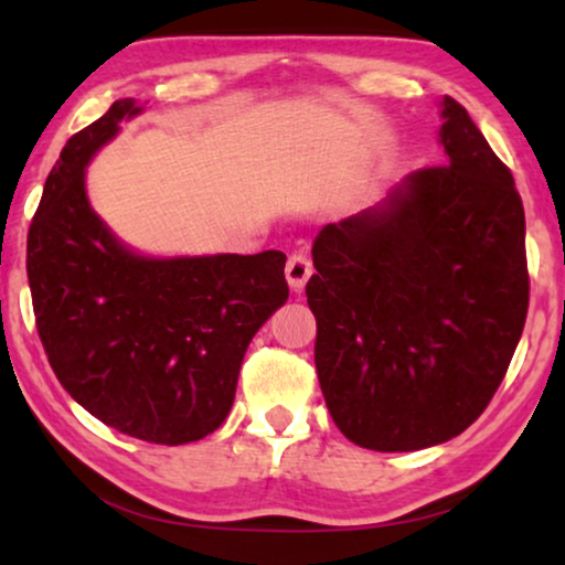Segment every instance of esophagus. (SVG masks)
I'll list each match as a JSON object with an SVG mask.
<instances>
[{
	"label": "esophagus",
	"mask_w": 565,
	"mask_h": 565,
	"mask_svg": "<svg viewBox=\"0 0 565 565\" xmlns=\"http://www.w3.org/2000/svg\"><path fill=\"white\" fill-rule=\"evenodd\" d=\"M311 271H315V266H311V258L307 254H291L289 262H286V279H289L291 289H301L303 284L309 281Z\"/></svg>",
	"instance_id": "esophagus-1"
}]
</instances>
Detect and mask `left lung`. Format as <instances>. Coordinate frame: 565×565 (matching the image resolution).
I'll use <instances>...</instances> for the list:
<instances>
[{
	"instance_id": "1",
	"label": "left lung",
	"mask_w": 565,
	"mask_h": 565,
	"mask_svg": "<svg viewBox=\"0 0 565 565\" xmlns=\"http://www.w3.org/2000/svg\"><path fill=\"white\" fill-rule=\"evenodd\" d=\"M445 166L315 241L307 301L329 415L347 440L412 452L460 435L503 382L527 315L513 173L445 95Z\"/></svg>"
}]
</instances>
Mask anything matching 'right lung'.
Wrapping results in <instances>:
<instances>
[{"label": "right lung", "mask_w": 565, "mask_h": 565, "mask_svg": "<svg viewBox=\"0 0 565 565\" xmlns=\"http://www.w3.org/2000/svg\"><path fill=\"white\" fill-rule=\"evenodd\" d=\"M136 100L75 132L26 236L34 321L57 380L107 427L156 445L211 435L234 405L246 347L289 299L286 256H138L89 209L85 166Z\"/></svg>", "instance_id": "right-lung-1"}]
</instances>
